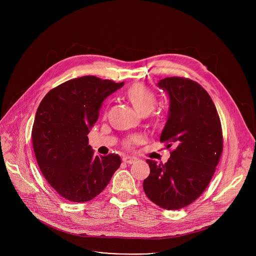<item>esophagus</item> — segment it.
<instances>
[{"instance_id":"1","label":"esophagus","mask_w":256,"mask_h":256,"mask_svg":"<svg viewBox=\"0 0 256 256\" xmlns=\"http://www.w3.org/2000/svg\"><path fill=\"white\" fill-rule=\"evenodd\" d=\"M122 161L126 164H132L134 162L138 161V159L136 157H130V156H124L122 158Z\"/></svg>"}]
</instances>
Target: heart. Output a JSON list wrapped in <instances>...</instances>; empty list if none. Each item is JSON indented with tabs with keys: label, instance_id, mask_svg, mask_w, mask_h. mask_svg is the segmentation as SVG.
<instances>
[{
	"label": "heart",
	"instance_id": "b5f03b06",
	"mask_svg": "<svg viewBox=\"0 0 256 256\" xmlns=\"http://www.w3.org/2000/svg\"><path fill=\"white\" fill-rule=\"evenodd\" d=\"M128 98L134 105L136 110L140 114H149L156 105L157 99L154 92H152L150 89L146 88L144 86L136 85L132 86L130 89H128ZM140 140L138 136H134L130 138V142H128V144H130V142H138Z\"/></svg>",
	"mask_w": 256,
	"mask_h": 256
}]
</instances>
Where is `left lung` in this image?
<instances>
[{
	"mask_svg": "<svg viewBox=\"0 0 256 256\" xmlns=\"http://www.w3.org/2000/svg\"><path fill=\"white\" fill-rule=\"evenodd\" d=\"M157 86L169 96V112L160 140L174 150L165 164L147 160L146 196L166 210L194 202L206 188L223 151L220 118L208 92L190 79L171 77Z\"/></svg>",
	"mask_w": 256,
	"mask_h": 256,
	"instance_id": "8db88e82",
	"label": "left lung"
}]
</instances>
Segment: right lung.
<instances>
[{"label":"right lung","instance_id":"1","mask_svg":"<svg viewBox=\"0 0 256 256\" xmlns=\"http://www.w3.org/2000/svg\"><path fill=\"white\" fill-rule=\"evenodd\" d=\"M124 84L94 76L76 78L52 89L38 108L32 128L34 154L44 178L68 200H91L120 166L118 155L96 156L87 134L103 101Z\"/></svg>","mask_w":256,"mask_h":256}]
</instances>
